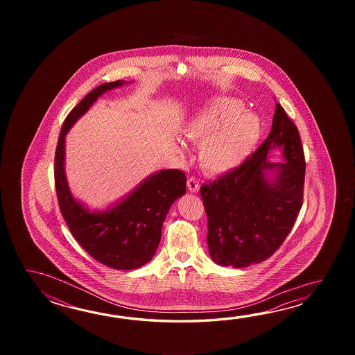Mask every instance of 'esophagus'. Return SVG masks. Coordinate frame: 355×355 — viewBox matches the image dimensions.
<instances>
[{"mask_svg": "<svg viewBox=\"0 0 355 355\" xmlns=\"http://www.w3.org/2000/svg\"><path fill=\"white\" fill-rule=\"evenodd\" d=\"M187 185H188V189L191 193H196L199 188H200L199 180L196 179V178H189L188 181H187Z\"/></svg>", "mask_w": 355, "mask_h": 355, "instance_id": "1", "label": "esophagus"}]
</instances>
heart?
Masks as SVG:
<instances>
[{
	"label": "heart",
	"instance_id": "heart-1",
	"mask_svg": "<svg viewBox=\"0 0 355 355\" xmlns=\"http://www.w3.org/2000/svg\"><path fill=\"white\" fill-rule=\"evenodd\" d=\"M234 98H211L207 107L189 125V135L203 139L200 162L209 173H226L242 164L260 136V123L254 115L242 113Z\"/></svg>",
	"mask_w": 355,
	"mask_h": 355
}]
</instances>
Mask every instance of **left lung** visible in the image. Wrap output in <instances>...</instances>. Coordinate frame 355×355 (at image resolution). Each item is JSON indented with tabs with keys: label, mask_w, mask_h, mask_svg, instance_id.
Returning a JSON list of instances; mask_svg holds the SVG:
<instances>
[{
	"label": "left lung",
	"mask_w": 355,
	"mask_h": 355,
	"mask_svg": "<svg viewBox=\"0 0 355 355\" xmlns=\"http://www.w3.org/2000/svg\"><path fill=\"white\" fill-rule=\"evenodd\" d=\"M272 130L240 166L203 184L207 242L217 264L245 268L272 257L295 226L303 204L306 159L301 136L283 106L275 103ZM281 147L287 164L266 159ZM278 168L268 182L266 169Z\"/></svg>",
	"instance_id": "1"
}]
</instances>
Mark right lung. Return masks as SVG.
Instances as JSON below:
<instances>
[{
    "label": "right lung",
    "instance_id": "right-lung-1",
    "mask_svg": "<svg viewBox=\"0 0 355 355\" xmlns=\"http://www.w3.org/2000/svg\"><path fill=\"white\" fill-rule=\"evenodd\" d=\"M123 83L118 80L100 85L69 112L54 155V184L60 213L76 241L98 263L116 270H132L155 255L167 211L187 191V175L180 170L159 171L110 211L90 213L71 196L63 168L68 129L103 92Z\"/></svg>",
    "mask_w": 355,
    "mask_h": 355
}]
</instances>
